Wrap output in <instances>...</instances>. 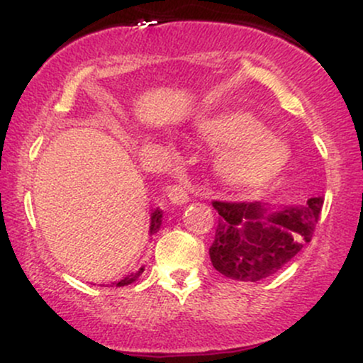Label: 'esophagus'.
<instances>
[{"label":"esophagus","mask_w":363,"mask_h":363,"mask_svg":"<svg viewBox=\"0 0 363 363\" xmlns=\"http://www.w3.org/2000/svg\"><path fill=\"white\" fill-rule=\"evenodd\" d=\"M167 196L174 205H186L189 201V191L186 184H174L169 187Z\"/></svg>","instance_id":"34e87169"}]
</instances>
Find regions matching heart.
Instances as JSON below:
<instances>
[{
	"mask_svg": "<svg viewBox=\"0 0 363 363\" xmlns=\"http://www.w3.org/2000/svg\"><path fill=\"white\" fill-rule=\"evenodd\" d=\"M203 136L222 147L216 170L227 184L257 187L280 176L290 160V150L278 136L266 131L247 112H227L201 124Z\"/></svg>",
	"mask_w": 363,
	"mask_h": 363,
	"instance_id": "heart-1",
	"label": "heart"
}]
</instances>
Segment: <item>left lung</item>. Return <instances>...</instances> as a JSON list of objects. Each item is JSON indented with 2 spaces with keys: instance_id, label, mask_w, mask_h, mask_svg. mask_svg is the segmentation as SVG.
Returning <instances> with one entry per match:
<instances>
[{
  "instance_id": "left-lung-1",
  "label": "left lung",
  "mask_w": 363,
  "mask_h": 363,
  "mask_svg": "<svg viewBox=\"0 0 363 363\" xmlns=\"http://www.w3.org/2000/svg\"><path fill=\"white\" fill-rule=\"evenodd\" d=\"M323 203V196L307 199V205L285 208L259 201H213L220 218L210 247L211 264L237 281L272 277L311 242Z\"/></svg>"
}]
</instances>
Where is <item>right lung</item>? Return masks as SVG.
Listing matches in <instances>:
<instances>
[{
  "instance_id": "obj_1",
  "label": "right lung",
  "mask_w": 363,
  "mask_h": 363,
  "mask_svg": "<svg viewBox=\"0 0 363 363\" xmlns=\"http://www.w3.org/2000/svg\"><path fill=\"white\" fill-rule=\"evenodd\" d=\"M160 225H162V211L157 208V210L152 211V218H150V235L157 234L158 228H160ZM143 269H145V268H140L138 272L128 274V277L123 278V280H121V281L111 283V286H126V285H129V283L136 281V280H138V278H140V274L143 273Z\"/></svg>"
}]
</instances>
